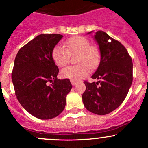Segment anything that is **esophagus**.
<instances>
[{"instance_id":"esophagus-1","label":"esophagus","mask_w":148,"mask_h":148,"mask_svg":"<svg viewBox=\"0 0 148 148\" xmlns=\"http://www.w3.org/2000/svg\"><path fill=\"white\" fill-rule=\"evenodd\" d=\"M70 82H71V84H72L73 86H74V85H75L76 84H77V82H76L75 80H73V79H71V80H70Z\"/></svg>"}]
</instances>
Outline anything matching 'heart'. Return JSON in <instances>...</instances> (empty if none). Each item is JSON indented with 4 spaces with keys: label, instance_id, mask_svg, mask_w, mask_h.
Instances as JSON below:
<instances>
[{
    "label": "heart",
    "instance_id": "obj_1",
    "mask_svg": "<svg viewBox=\"0 0 148 148\" xmlns=\"http://www.w3.org/2000/svg\"><path fill=\"white\" fill-rule=\"evenodd\" d=\"M64 45H56L52 50V58L60 67H64L70 62L71 56L78 54L77 65L70 66L61 71L62 77L79 80L88 74L89 67L95 69L100 61V49L95 45H90L88 39L81 36H76L65 41Z\"/></svg>",
    "mask_w": 148,
    "mask_h": 148
}]
</instances>
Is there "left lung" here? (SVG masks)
<instances>
[{"label":"left lung","mask_w":148,"mask_h":148,"mask_svg":"<svg viewBox=\"0 0 148 148\" xmlns=\"http://www.w3.org/2000/svg\"><path fill=\"white\" fill-rule=\"evenodd\" d=\"M94 38L99 45L101 58L91 78L98 82H84L86 88L82 99L88 111L105 115L116 110L126 98L133 82V62L124 45L105 32H97Z\"/></svg>","instance_id":"8db88e82"}]
</instances>
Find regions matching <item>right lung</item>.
Masks as SVG:
<instances>
[{
	"mask_svg": "<svg viewBox=\"0 0 148 148\" xmlns=\"http://www.w3.org/2000/svg\"><path fill=\"white\" fill-rule=\"evenodd\" d=\"M62 38L59 34L38 35L22 47L14 59L12 80L16 97L29 113L40 119L58 116L72 88L69 79L57 78L59 69L52 58Z\"/></svg>",
	"mask_w": 148,
	"mask_h": 148,
	"instance_id": "1",
	"label": "right lung"
}]
</instances>
